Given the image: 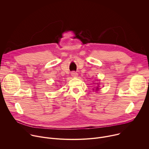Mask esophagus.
I'll return each instance as SVG.
<instances>
[{"label":"esophagus","instance_id":"34e87169","mask_svg":"<svg viewBox=\"0 0 149 149\" xmlns=\"http://www.w3.org/2000/svg\"><path fill=\"white\" fill-rule=\"evenodd\" d=\"M71 75H72V76L73 77H76L77 76L78 74H77V73L76 72H72V73H71Z\"/></svg>","mask_w":149,"mask_h":149}]
</instances>
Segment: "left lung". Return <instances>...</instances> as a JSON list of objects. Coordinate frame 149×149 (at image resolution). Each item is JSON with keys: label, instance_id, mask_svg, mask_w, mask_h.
Returning <instances> with one entry per match:
<instances>
[{"label": "left lung", "instance_id": "8db88e82", "mask_svg": "<svg viewBox=\"0 0 149 149\" xmlns=\"http://www.w3.org/2000/svg\"><path fill=\"white\" fill-rule=\"evenodd\" d=\"M98 89H99V88H98V86H97V88H96V91L98 90Z\"/></svg>", "mask_w": 149, "mask_h": 149}]
</instances>
